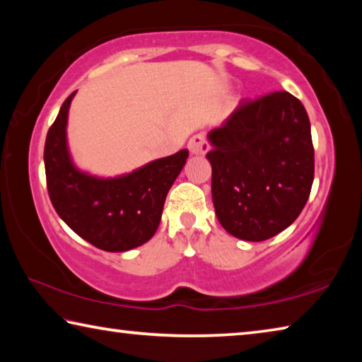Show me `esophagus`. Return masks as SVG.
I'll return each mask as SVG.
<instances>
[{
    "instance_id": "obj_1",
    "label": "esophagus",
    "mask_w": 362,
    "mask_h": 362,
    "mask_svg": "<svg viewBox=\"0 0 362 362\" xmlns=\"http://www.w3.org/2000/svg\"><path fill=\"white\" fill-rule=\"evenodd\" d=\"M209 148L211 145L207 142L204 134H196L188 140V150L192 155H204V153L209 151Z\"/></svg>"
}]
</instances>
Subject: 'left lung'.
Instances as JSON below:
<instances>
[{"instance_id":"obj_1","label":"left lung","mask_w":362,"mask_h":362,"mask_svg":"<svg viewBox=\"0 0 362 362\" xmlns=\"http://www.w3.org/2000/svg\"><path fill=\"white\" fill-rule=\"evenodd\" d=\"M209 142L212 201L230 235L265 241L300 216L313 185L315 150L297 97L278 90L241 102Z\"/></svg>"}]
</instances>
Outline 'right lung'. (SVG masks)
<instances>
[{
	"mask_svg": "<svg viewBox=\"0 0 362 362\" xmlns=\"http://www.w3.org/2000/svg\"><path fill=\"white\" fill-rule=\"evenodd\" d=\"M75 94L66 97L46 137L45 168L51 203L59 217L95 247L124 252L142 246L158 230L164 201L185 166L188 150L113 179L81 173L66 145V119Z\"/></svg>",
	"mask_w": 362,
	"mask_h": 362,
	"instance_id": "obj_1",
	"label": "right lung"
}]
</instances>
